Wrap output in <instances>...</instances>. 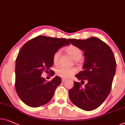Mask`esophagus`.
<instances>
[{
    "label": "esophagus",
    "instance_id": "1",
    "mask_svg": "<svg viewBox=\"0 0 125 125\" xmlns=\"http://www.w3.org/2000/svg\"><path fill=\"white\" fill-rule=\"evenodd\" d=\"M67 81V80H66V79H62V83H65V82Z\"/></svg>",
    "mask_w": 125,
    "mask_h": 125
}]
</instances>
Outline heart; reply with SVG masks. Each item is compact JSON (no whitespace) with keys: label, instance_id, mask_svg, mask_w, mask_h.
Returning a JSON list of instances; mask_svg holds the SVG:
<instances>
[{"label":"heart","instance_id":"b5f03b06","mask_svg":"<svg viewBox=\"0 0 125 125\" xmlns=\"http://www.w3.org/2000/svg\"><path fill=\"white\" fill-rule=\"evenodd\" d=\"M65 52L71 57L74 60L77 61L80 60L83 56V52L81 49H80L77 46L74 45H70L65 49ZM59 56H60V53L59 51L55 52L53 55V62L54 64H57L59 62ZM76 71L74 68L65 67H61L57 70V74L58 76H60L64 79H67L71 77L72 74H74Z\"/></svg>","mask_w":125,"mask_h":125}]
</instances>
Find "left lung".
<instances>
[{"mask_svg": "<svg viewBox=\"0 0 125 125\" xmlns=\"http://www.w3.org/2000/svg\"><path fill=\"white\" fill-rule=\"evenodd\" d=\"M68 40L84 52L83 71L76 77L82 84L85 81H87L84 87H82L80 82L74 81L73 87L68 92L69 98L80 109L94 110L103 103L110 93L116 70L115 55L111 48L97 38Z\"/></svg>", "mask_w": 125, "mask_h": 125, "instance_id": "left-lung-1", "label": "left lung"}]
</instances>
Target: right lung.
Returning a JSON list of instances; mask_svg holds the SVG:
<instances>
[{"mask_svg": "<svg viewBox=\"0 0 125 125\" xmlns=\"http://www.w3.org/2000/svg\"><path fill=\"white\" fill-rule=\"evenodd\" d=\"M70 42L67 39L38 36L30 40L21 48L16 60L15 88L24 103L36 108L48 103L61 83L55 76L46 81L41 74L53 71V55L59 48ZM55 72H52V76Z\"/></svg>", "mask_w": 125, "mask_h": 125, "instance_id": "add662e5", "label": "right lung"}]
</instances>
